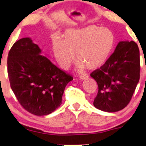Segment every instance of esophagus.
I'll return each instance as SVG.
<instances>
[{
    "instance_id": "esophagus-1",
    "label": "esophagus",
    "mask_w": 146,
    "mask_h": 146,
    "mask_svg": "<svg viewBox=\"0 0 146 146\" xmlns=\"http://www.w3.org/2000/svg\"><path fill=\"white\" fill-rule=\"evenodd\" d=\"M87 78H88V76H87V75H83V76H80L79 79L81 80H83L87 79Z\"/></svg>"
}]
</instances>
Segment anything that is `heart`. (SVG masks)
<instances>
[{"mask_svg":"<svg viewBox=\"0 0 146 146\" xmlns=\"http://www.w3.org/2000/svg\"><path fill=\"white\" fill-rule=\"evenodd\" d=\"M115 37L113 32L107 27L95 25L80 29H68L63 33L61 40L54 39L52 50L58 64L68 70L74 61L79 72L87 68L100 69L105 64L113 50Z\"/></svg>","mask_w":146,"mask_h":146,"instance_id":"1","label":"heart"}]
</instances>
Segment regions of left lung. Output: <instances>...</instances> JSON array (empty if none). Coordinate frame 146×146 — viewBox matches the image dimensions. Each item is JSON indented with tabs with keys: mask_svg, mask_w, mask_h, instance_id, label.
Masks as SVG:
<instances>
[{
	"mask_svg": "<svg viewBox=\"0 0 146 146\" xmlns=\"http://www.w3.org/2000/svg\"><path fill=\"white\" fill-rule=\"evenodd\" d=\"M139 50L133 41H120L100 69L91 74L98 92L94 105L113 113L123 109L131 100L140 77Z\"/></svg>",
	"mask_w": 146,
	"mask_h": 146,
	"instance_id": "left-lung-1",
	"label": "left lung"
}]
</instances>
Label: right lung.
Here are the masks:
<instances>
[{
  "label": "right lung",
  "instance_id": "right-lung-1",
  "mask_svg": "<svg viewBox=\"0 0 146 146\" xmlns=\"http://www.w3.org/2000/svg\"><path fill=\"white\" fill-rule=\"evenodd\" d=\"M42 52L31 38L25 37L13 44L7 59L12 91L26 110L38 116L51 113L61 105L65 88L73 80Z\"/></svg>",
  "mask_w": 146,
  "mask_h": 146
}]
</instances>
